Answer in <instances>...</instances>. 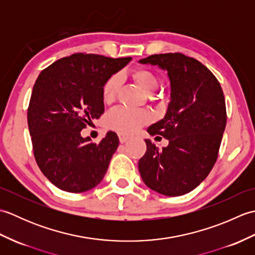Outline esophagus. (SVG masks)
<instances>
[{
  "label": "esophagus",
  "instance_id": "obj_1",
  "mask_svg": "<svg viewBox=\"0 0 255 255\" xmlns=\"http://www.w3.org/2000/svg\"><path fill=\"white\" fill-rule=\"evenodd\" d=\"M118 137H119V141H121L122 143L126 142V141H128L129 139L132 138V136H130V134L124 133V132H119V133H118Z\"/></svg>",
  "mask_w": 255,
  "mask_h": 255
}]
</instances>
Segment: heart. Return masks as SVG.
<instances>
[{
	"instance_id": "heart-1",
	"label": "heart",
	"mask_w": 255,
	"mask_h": 255,
	"mask_svg": "<svg viewBox=\"0 0 255 255\" xmlns=\"http://www.w3.org/2000/svg\"><path fill=\"white\" fill-rule=\"evenodd\" d=\"M132 79L147 95H152L159 89V79L148 69H136L132 71ZM121 88V77L112 74L103 84L102 96L107 104L115 102ZM151 115L147 111L119 106L107 114L106 125L114 130L133 132L143 125L150 123Z\"/></svg>"
}]
</instances>
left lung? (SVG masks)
<instances>
[{
  "instance_id": "1",
  "label": "left lung",
  "mask_w": 255,
  "mask_h": 255,
  "mask_svg": "<svg viewBox=\"0 0 255 255\" xmlns=\"http://www.w3.org/2000/svg\"><path fill=\"white\" fill-rule=\"evenodd\" d=\"M139 62L166 70L171 82L165 116L148 128L151 136L160 134L169 145L159 150L144 140L140 175L153 191L181 196L196 188L217 161L227 124L224 92L207 67L183 53L152 55Z\"/></svg>"
}]
</instances>
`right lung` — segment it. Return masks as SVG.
<instances>
[{
    "label": "right lung",
    "instance_id": "1",
    "mask_svg": "<svg viewBox=\"0 0 255 255\" xmlns=\"http://www.w3.org/2000/svg\"><path fill=\"white\" fill-rule=\"evenodd\" d=\"M131 60L93 53L59 59L38 75L27 123L38 166L53 185L82 193L99 185L119 140L108 131L100 143L81 130L104 113L102 89L108 77Z\"/></svg>",
    "mask_w": 255,
    "mask_h": 255
}]
</instances>
